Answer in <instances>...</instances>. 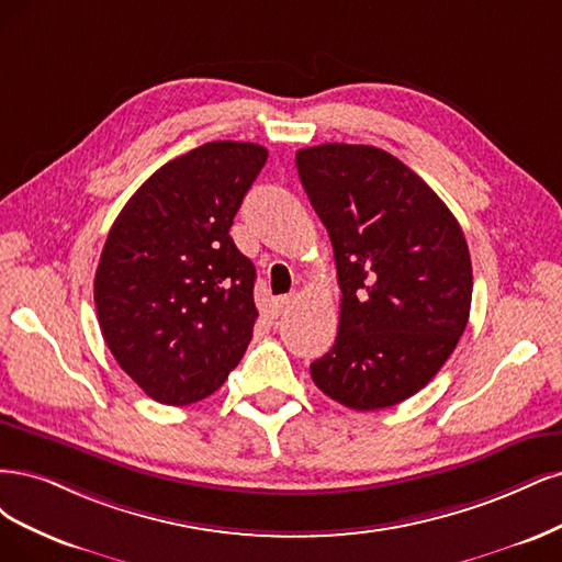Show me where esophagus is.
Masks as SVG:
<instances>
[{"label":"esophagus","instance_id":"esophagus-1","mask_svg":"<svg viewBox=\"0 0 562 562\" xmlns=\"http://www.w3.org/2000/svg\"><path fill=\"white\" fill-rule=\"evenodd\" d=\"M294 305V296L289 294V296H280V299H276V315H284L289 307Z\"/></svg>","mask_w":562,"mask_h":562}]
</instances>
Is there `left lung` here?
<instances>
[{
  "instance_id": "8db88e82",
  "label": "left lung",
  "mask_w": 562,
  "mask_h": 562,
  "mask_svg": "<svg viewBox=\"0 0 562 562\" xmlns=\"http://www.w3.org/2000/svg\"><path fill=\"white\" fill-rule=\"evenodd\" d=\"M327 226L340 286L334 348L315 385L355 411L402 404L439 373L467 329L472 259L456 216L392 154L367 144L296 151Z\"/></svg>"
}]
</instances>
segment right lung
<instances>
[{
    "label": "right lung",
    "mask_w": 562,
    "mask_h": 562,
    "mask_svg": "<svg viewBox=\"0 0 562 562\" xmlns=\"http://www.w3.org/2000/svg\"><path fill=\"white\" fill-rule=\"evenodd\" d=\"M266 158L251 142L191 149L133 193L106 235L100 329L119 367L160 404L205 400L249 346L257 270L228 228Z\"/></svg>",
    "instance_id": "1"
}]
</instances>
